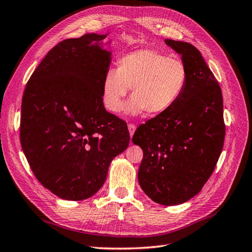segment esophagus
Instances as JSON below:
<instances>
[{"instance_id":"esophagus-1","label":"esophagus","mask_w":252,"mask_h":252,"mask_svg":"<svg viewBox=\"0 0 252 252\" xmlns=\"http://www.w3.org/2000/svg\"><path fill=\"white\" fill-rule=\"evenodd\" d=\"M136 125L134 124H129L128 125V130H129V134H130V137H132L133 136V133H134V131H136Z\"/></svg>"}]
</instances>
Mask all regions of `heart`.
Listing matches in <instances>:
<instances>
[{"label":"heart","mask_w":252,"mask_h":252,"mask_svg":"<svg viewBox=\"0 0 252 252\" xmlns=\"http://www.w3.org/2000/svg\"><path fill=\"white\" fill-rule=\"evenodd\" d=\"M189 80L187 65L154 49H140L118 61L102 81V101L108 111L119 113L130 88L126 111L160 115L181 99Z\"/></svg>","instance_id":"heart-1"}]
</instances>
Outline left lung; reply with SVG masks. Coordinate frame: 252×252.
Wrapping results in <instances>:
<instances>
[{"instance_id": "1", "label": "left lung", "mask_w": 252, "mask_h": 252, "mask_svg": "<svg viewBox=\"0 0 252 252\" xmlns=\"http://www.w3.org/2000/svg\"><path fill=\"white\" fill-rule=\"evenodd\" d=\"M182 55L189 80L181 99L139 126L132 142L143 151L141 188L161 205L185 203L210 179L221 154L225 126L221 89L200 51L188 42L165 39Z\"/></svg>"}]
</instances>
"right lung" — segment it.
I'll return each mask as SVG.
<instances>
[{
	"label": "right lung",
	"instance_id": "1",
	"mask_svg": "<svg viewBox=\"0 0 252 252\" xmlns=\"http://www.w3.org/2000/svg\"><path fill=\"white\" fill-rule=\"evenodd\" d=\"M107 36L90 33L61 41L34 70L22 97L24 155L41 185L64 200L94 195L113 158L129 144L126 123L102 102L112 59L103 48Z\"/></svg>",
	"mask_w": 252,
	"mask_h": 252
}]
</instances>
